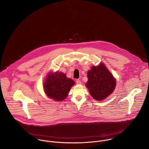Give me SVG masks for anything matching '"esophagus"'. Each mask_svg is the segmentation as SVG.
I'll return each instance as SVG.
<instances>
[{
    "label": "esophagus",
    "mask_w": 149,
    "mask_h": 149,
    "mask_svg": "<svg viewBox=\"0 0 149 149\" xmlns=\"http://www.w3.org/2000/svg\"><path fill=\"white\" fill-rule=\"evenodd\" d=\"M76 83L77 84H81V81L79 79H77L76 80Z\"/></svg>",
    "instance_id": "obj_1"
}]
</instances>
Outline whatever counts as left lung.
I'll use <instances>...</instances> for the list:
<instances>
[{"instance_id":"1","label":"left lung","mask_w":149,"mask_h":149,"mask_svg":"<svg viewBox=\"0 0 149 149\" xmlns=\"http://www.w3.org/2000/svg\"><path fill=\"white\" fill-rule=\"evenodd\" d=\"M86 87L91 95L96 100H103L111 94L116 87V80L110 72L100 63L93 66L87 73Z\"/></svg>"}]
</instances>
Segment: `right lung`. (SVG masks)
<instances>
[{"instance_id": "obj_1", "label": "right lung", "mask_w": 149, "mask_h": 149, "mask_svg": "<svg viewBox=\"0 0 149 149\" xmlns=\"http://www.w3.org/2000/svg\"><path fill=\"white\" fill-rule=\"evenodd\" d=\"M74 84V81L67 78L64 73L56 72L48 76L44 83V89L50 98L61 101L66 98Z\"/></svg>"}]
</instances>
